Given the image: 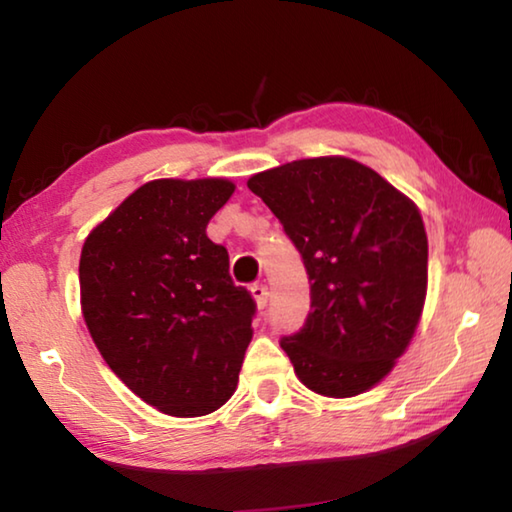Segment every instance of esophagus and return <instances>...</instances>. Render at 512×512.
<instances>
[{
    "label": "esophagus",
    "mask_w": 512,
    "mask_h": 512,
    "mask_svg": "<svg viewBox=\"0 0 512 512\" xmlns=\"http://www.w3.org/2000/svg\"><path fill=\"white\" fill-rule=\"evenodd\" d=\"M250 293H253V298H255L259 309H264L268 305V287H266V284H253V287H250Z\"/></svg>",
    "instance_id": "1"
}]
</instances>
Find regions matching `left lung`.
Masks as SVG:
<instances>
[{"label":"left lung","mask_w":512,"mask_h":512,"mask_svg":"<svg viewBox=\"0 0 512 512\" xmlns=\"http://www.w3.org/2000/svg\"><path fill=\"white\" fill-rule=\"evenodd\" d=\"M248 189L280 219L309 275V316L280 341L298 379L325 397L370 391L409 348L427 298L420 210L343 155L255 173Z\"/></svg>","instance_id":"obj_1"}]
</instances>
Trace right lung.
<instances>
[{
    "label": "right lung",
    "instance_id": "obj_1",
    "mask_svg": "<svg viewBox=\"0 0 512 512\" xmlns=\"http://www.w3.org/2000/svg\"><path fill=\"white\" fill-rule=\"evenodd\" d=\"M225 178L142 185L85 239V325L110 370L155 409L198 418L237 388L255 300L230 277L207 223L228 203Z\"/></svg>",
    "mask_w": 512,
    "mask_h": 512
}]
</instances>
